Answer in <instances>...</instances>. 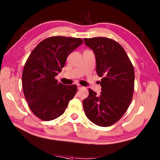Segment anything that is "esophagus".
Instances as JSON below:
<instances>
[{
  "mask_svg": "<svg viewBox=\"0 0 160 160\" xmlns=\"http://www.w3.org/2000/svg\"><path fill=\"white\" fill-rule=\"evenodd\" d=\"M77 87H78V89H82V88H84L82 85H80V84H77Z\"/></svg>",
  "mask_w": 160,
  "mask_h": 160,
  "instance_id": "obj_1",
  "label": "esophagus"
}]
</instances>
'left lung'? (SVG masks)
I'll return each mask as SVG.
<instances>
[{
	"instance_id": "obj_1",
	"label": "left lung",
	"mask_w": 160,
	"mask_h": 160,
	"mask_svg": "<svg viewBox=\"0 0 160 160\" xmlns=\"http://www.w3.org/2000/svg\"><path fill=\"white\" fill-rule=\"evenodd\" d=\"M96 56V72L102 77L99 96L89 89L83 100L86 116L100 127H109L120 120L130 105L134 91L133 66L123 47L105 37L84 38Z\"/></svg>"
}]
</instances>
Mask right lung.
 <instances>
[{
	"label": "right lung",
	"instance_id": "1",
	"mask_svg": "<svg viewBox=\"0 0 160 160\" xmlns=\"http://www.w3.org/2000/svg\"><path fill=\"white\" fill-rule=\"evenodd\" d=\"M82 40L52 36L37 45L27 60L22 75L23 93L36 116L45 121L58 118L77 92L76 84L67 86L55 77L65 65L68 56Z\"/></svg>",
	"mask_w": 160,
	"mask_h": 160
}]
</instances>
